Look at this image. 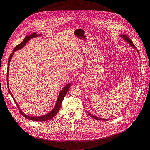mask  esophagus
Here are the masks:
<instances>
[{"label":"esophagus","mask_w":150,"mask_h":150,"mask_svg":"<svg viewBox=\"0 0 150 150\" xmlns=\"http://www.w3.org/2000/svg\"><path fill=\"white\" fill-rule=\"evenodd\" d=\"M78 81H83V80H84V78H83V76H79L78 77Z\"/></svg>","instance_id":"obj_1"}]
</instances>
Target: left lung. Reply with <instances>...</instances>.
I'll return each instance as SVG.
<instances>
[{
    "label": "left lung",
    "mask_w": 150,
    "mask_h": 150,
    "mask_svg": "<svg viewBox=\"0 0 150 150\" xmlns=\"http://www.w3.org/2000/svg\"><path fill=\"white\" fill-rule=\"evenodd\" d=\"M120 36L121 38H122V39H123L124 40H125V41H126L127 43H128L129 44V46H131V47H133V48H134V49H136V51H137V52H138V54H139V51H138V50L137 49V47H135V46L133 44V42L131 41V39L128 37V35H125V34H121V35H120ZM88 112V114L91 116L92 117H93L94 119H96V120H103V121H105V120H106V121H108V120H109L108 119H104V118H100V117H96V116H94V115H91V113H89V112Z\"/></svg>",
    "instance_id": "8db88e82"
}]
</instances>
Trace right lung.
Wrapping results in <instances>:
<instances>
[{
    "mask_svg": "<svg viewBox=\"0 0 150 150\" xmlns=\"http://www.w3.org/2000/svg\"><path fill=\"white\" fill-rule=\"evenodd\" d=\"M42 34H38L37 33H34L33 34H30V35H26L25 38H24V39L23 40V41H22L21 44H18L17 46L13 49V51L12 52V54L10 55V57H9V59H8V67H7V86H8V91H9L11 95L12 96L13 101H14V102L16 103L17 106L18 107V108L20 110V112L22 114V115L24 117H25V118L28 119V120H33V121H47L49 120H51L52 119V117L54 116H55L57 114V112H59V111L60 110V108L61 106V104H62V100L64 98L66 94L67 93V92L68 91V90L69 89L70 87H71V83H69L67 84L65 87L63 88L62 89V90L61 91L59 92V95H58V97H57V101H56V104H55V106H54V108L52 109V110L50 111L49 112L47 113V114L44 115H42V116H29V115H25V113L22 111L21 110L20 107L19 106V105H18L17 103L16 102V101L15 100L14 98H13L12 94L11 93V92L10 91V89H9V88H8V72H9V64H10V62L11 61V59L13 56V54H14V52L17 51H18V50H19L21 49H22V47H24L25 46V45L26 44V43L28 42V41H29V40L32 39V38H37V37H39V36H41Z\"/></svg>",
    "mask_w": 150,
    "mask_h": 150,
    "instance_id": "add662e5",
    "label": "right lung"
}]
</instances>
